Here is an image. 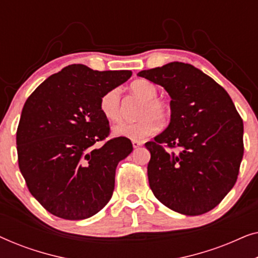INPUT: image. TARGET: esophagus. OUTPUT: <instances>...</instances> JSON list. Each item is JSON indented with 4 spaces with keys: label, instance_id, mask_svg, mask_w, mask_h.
Segmentation results:
<instances>
[{
    "label": "esophagus",
    "instance_id": "obj_1",
    "mask_svg": "<svg viewBox=\"0 0 258 258\" xmlns=\"http://www.w3.org/2000/svg\"><path fill=\"white\" fill-rule=\"evenodd\" d=\"M141 146H143V142L142 141H137V140H134L133 141V147L134 148H139Z\"/></svg>",
    "mask_w": 258,
    "mask_h": 258
}]
</instances>
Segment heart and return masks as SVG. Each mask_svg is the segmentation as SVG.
I'll return each instance as SVG.
<instances>
[{
  "label": "heart",
  "mask_w": 258,
  "mask_h": 258,
  "mask_svg": "<svg viewBox=\"0 0 258 258\" xmlns=\"http://www.w3.org/2000/svg\"><path fill=\"white\" fill-rule=\"evenodd\" d=\"M130 91L142 100L136 122L121 123L112 128V134L118 137L130 140H141L153 135L160 129V119L167 121L170 116V105L162 98L156 97L158 88L148 80H136L130 84ZM100 110L108 121L116 123L121 121V93L118 88H114L102 95L100 100Z\"/></svg>",
  "instance_id": "obj_1"
}]
</instances>
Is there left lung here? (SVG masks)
<instances>
[{
	"label": "left lung",
	"mask_w": 258,
	"mask_h": 258,
	"mask_svg": "<svg viewBox=\"0 0 258 258\" xmlns=\"http://www.w3.org/2000/svg\"><path fill=\"white\" fill-rule=\"evenodd\" d=\"M137 75L160 84L171 97L168 128L146 143L150 189L176 213H208L235 185L243 158V121L234 102L188 63L171 62Z\"/></svg>",
	"instance_id": "obj_1"
}]
</instances>
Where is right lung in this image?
I'll use <instances>...</instances> for the list:
<instances>
[{
    "mask_svg": "<svg viewBox=\"0 0 258 258\" xmlns=\"http://www.w3.org/2000/svg\"><path fill=\"white\" fill-rule=\"evenodd\" d=\"M132 74L72 64L49 76L24 103L16 133L19 167L31 195L50 214L84 220L111 199L116 167L133 144L116 137L95 147L110 130L100 100Z\"/></svg>",
    "mask_w": 258,
    "mask_h": 258,
    "instance_id": "1",
    "label": "right lung"
}]
</instances>
